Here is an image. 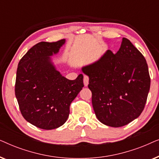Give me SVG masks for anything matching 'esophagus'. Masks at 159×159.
<instances>
[{"label": "esophagus", "instance_id": "esophagus-1", "mask_svg": "<svg viewBox=\"0 0 159 159\" xmlns=\"http://www.w3.org/2000/svg\"><path fill=\"white\" fill-rule=\"evenodd\" d=\"M83 82H84V86H85V87L88 85V83H89V77H88V76H86V75L84 76Z\"/></svg>", "mask_w": 159, "mask_h": 159}]
</instances>
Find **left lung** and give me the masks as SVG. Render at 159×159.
Listing matches in <instances>:
<instances>
[{
	"label": "left lung",
	"mask_w": 159,
	"mask_h": 159,
	"mask_svg": "<svg viewBox=\"0 0 159 159\" xmlns=\"http://www.w3.org/2000/svg\"><path fill=\"white\" fill-rule=\"evenodd\" d=\"M82 71L89 77L93 109L103 125L123 127L143 112L151 78L144 56L128 39L123 38L116 54L108 50Z\"/></svg>",
	"instance_id": "left-lung-1"
}]
</instances>
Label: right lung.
Listing matches in <instances>:
<instances>
[{"instance_id":"1","label":"right lung","mask_w":159,"mask_h":159,"mask_svg":"<svg viewBox=\"0 0 159 159\" xmlns=\"http://www.w3.org/2000/svg\"><path fill=\"white\" fill-rule=\"evenodd\" d=\"M66 40L40 42L31 48L19 62L15 95L24 118L43 129H53L66 122L69 106L84 87L82 74L66 79L56 69L51 56Z\"/></svg>"}]
</instances>
